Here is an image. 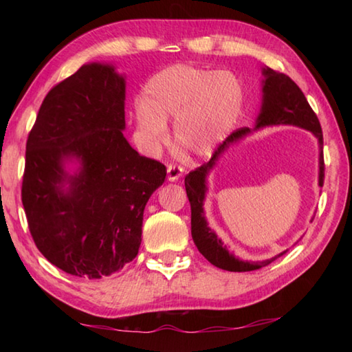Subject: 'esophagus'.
<instances>
[{
	"mask_svg": "<svg viewBox=\"0 0 352 352\" xmlns=\"http://www.w3.org/2000/svg\"><path fill=\"white\" fill-rule=\"evenodd\" d=\"M168 180L169 182H177L178 178L182 177L183 174V169L180 166H177V164H168Z\"/></svg>",
	"mask_w": 352,
	"mask_h": 352,
	"instance_id": "1",
	"label": "esophagus"
}]
</instances>
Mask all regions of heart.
Returning <instances> with one entry per match:
<instances>
[{"label":"heart","instance_id":"1","mask_svg":"<svg viewBox=\"0 0 352 352\" xmlns=\"http://www.w3.org/2000/svg\"><path fill=\"white\" fill-rule=\"evenodd\" d=\"M242 104L243 87L236 74L172 65L145 85L138 130L146 148L155 151L166 139V121L175 118L177 144L195 155H208L233 130Z\"/></svg>","mask_w":352,"mask_h":352}]
</instances>
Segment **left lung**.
Masks as SVG:
<instances>
[{"mask_svg": "<svg viewBox=\"0 0 352 352\" xmlns=\"http://www.w3.org/2000/svg\"><path fill=\"white\" fill-rule=\"evenodd\" d=\"M265 80L261 81L263 87H261V92H263V100H261V109L258 118L256 121V126L254 130L263 129V126H271V125H295L301 126L311 131L318 138L319 142V186L324 184V138H322V129H320L319 119L315 111L310 107L309 101L305 100V96L300 87L290 77L284 76V74L276 72L271 68H263L261 71ZM251 133L250 129H239L234 133H231L230 136L222 142L214 149L212 159L207 163L201 164L199 168L195 170L189 172L184 178V186H186V193H188L189 203H190V210H192V218H190V226H192V239L195 242L198 251L203 254V256L210 261L212 265L219 269H226V271L231 272H248V271H256L263 266H267L272 263L275 258L281 257L286 251L280 252L278 256L272 258H267L263 261H248V260H241L234 257L231 254L227 246L222 243L221 239L216 236L214 231L208 227L207 219L204 216V198L207 192V175L208 172L213 169V166L218 162L219 155L226 151V149L236 144L245 136H248Z\"/></svg>", "mask_w": 352, "mask_h": 352, "instance_id": "1", "label": "left lung"}]
</instances>
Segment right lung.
<instances>
[{"label":"right lung","mask_w":352,"mask_h":352,"mask_svg":"<svg viewBox=\"0 0 352 352\" xmlns=\"http://www.w3.org/2000/svg\"><path fill=\"white\" fill-rule=\"evenodd\" d=\"M125 78L89 63L45 96L27 139L22 206L33 241L66 274L101 278L138 256L166 168L124 138ZM80 168L71 176L66 161Z\"/></svg>","instance_id":"right-lung-1"}]
</instances>
